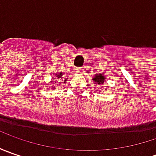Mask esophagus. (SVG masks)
<instances>
[{"mask_svg": "<svg viewBox=\"0 0 156 156\" xmlns=\"http://www.w3.org/2000/svg\"><path fill=\"white\" fill-rule=\"evenodd\" d=\"M76 72L77 73H81V72H83V69L82 68H77L76 69Z\"/></svg>", "mask_w": 156, "mask_h": 156, "instance_id": "34e87169", "label": "esophagus"}]
</instances>
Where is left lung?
<instances>
[{
    "label": "left lung",
    "instance_id": "obj_1",
    "mask_svg": "<svg viewBox=\"0 0 156 156\" xmlns=\"http://www.w3.org/2000/svg\"><path fill=\"white\" fill-rule=\"evenodd\" d=\"M93 81H94V82L96 83V84H103L104 83V81H105V77L103 75H101V73L99 74H97V75H95L94 77L93 78Z\"/></svg>",
    "mask_w": 156,
    "mask_h": 156
}]
</instances>
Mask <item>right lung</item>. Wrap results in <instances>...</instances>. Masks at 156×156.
Returning a JSON list of instances; mask_svg holds the SVG:
<instances>
[{"mask_svg": "<svg viewBox=\"0 0 156 156\" xmlns=\"http://www.w3.org/2000/svg\"><path fill=\"white\" fill-rule=\"evenodd\" d=\"M63 75V74L62 73H60V74H58V75H57V78H61V77H62V76ZM64 81H66V80H64Z\"/></svg>", "mask_w": 156, "mask_h": 156, "instance_id": "right-lung-1", "label": "right lung"}]
</instances>
